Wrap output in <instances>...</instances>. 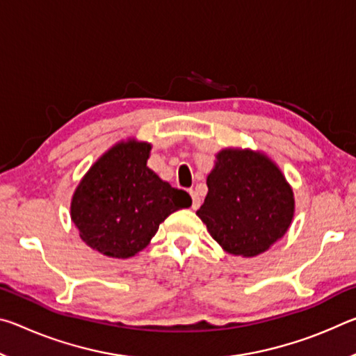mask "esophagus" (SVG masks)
<instances>
[{"label":"esophagus","mask_w":356,"mask_h":356,"mask_svg":"<svg viewBox=\"0 0 356 356\" xmlns=\"http://www.w3.org/2000/svg\"><path fill=\"white\" fill-rule=\"evenodd\" d=\"M190 195H191V207L193 209H197L201 206V197L200 195L195 190H190Z\"/></svg>","instance_id":"34e87169"}]
</instances>
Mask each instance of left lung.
Returning a JSON list of instances; mask_svg holds the SVG:
<instances>
[{
	"instance_id": "1",
	"label": "left lung",
	"mask_w": 356,
	"mask_h": 356,
	"mask_svg": "<svg viewBox=\"0 0 356 356\" xmlns=\"http://www.w3.org/2000/svg\"><path fill=\"white\" fill-rule=\"evenodd\" d=\"M197 216L227 252L252 257L284 236L293 216V193L265 155L226 149L207 177Z\"/></svg>"
}]
</instances>
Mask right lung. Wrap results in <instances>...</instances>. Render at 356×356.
Here are the masks:
<instances>
[{
	"label": "right lung",
	"instance_id": "add662e5",
	"mask_svg": "<svg viewBox=\"0 0 356 356\" xmlns=\"http://www.w3.org/2000/svg\"><path fill=\"white\" fill-rule=\"evenodd\" d=\"M150 144H118L102 156L72 200V221L91 248L127 259L149 245L168 215L191 206L186 191L172 188L146 166Z\"/></svg>",
	"mask_w": 356,
	"mask_h": 356
}]
</instances>
